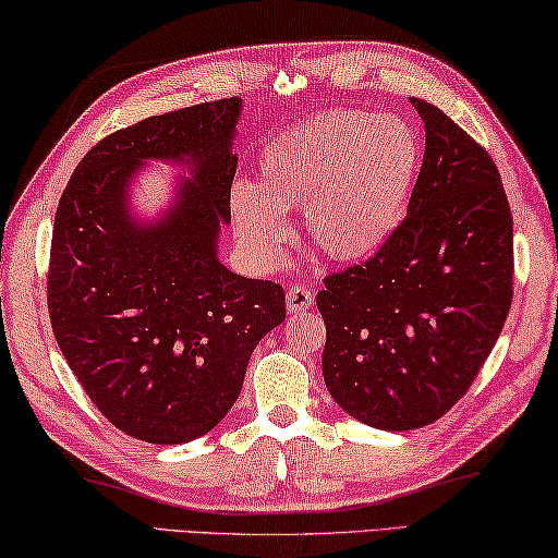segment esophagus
I'll use <instances>...</instances> for the list:
<instances>
[{
	"label": "esophagus",
	"instance_id": "1",
	"mask_svg": "<svg viewBox=\"0 0 558 558\" xmlns=\"http://www.w3.org/2000/svg\"><path fill=\"white\" fill-rule=\"evenodd\" d=\"M314 306V291L308 287L294 284L287 291V308L289 314H304L306 308Z\"/></svg>",
	"mask_w": 558,
	"mask_h": 558
}]
</instances>
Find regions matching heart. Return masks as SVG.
Wrapping results in <instances>:
<instances>
[{
    "label": "heart",
    "instance_id": "obj_1",
    "mask_svg": "<svg viewBox=\"0 0 558 558\" xmlns=\"http://www.w3.org/2000/svg\"><path fill=\"white\" fill-rule=\"evenodd\" d=\"M423 166V143L398 116L316 113L279 131L259 153V185L236 182L232 219L259 267H274L289 240L284 213L336 262L376 254L403 222Z\"/></svg>",
    "mask_w": 558,
    "mask_h": 558
}]
</instances>
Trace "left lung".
<instances>
[{
  "label": "left lung",
  "mask_w": 558,
  "mask_h": 558,
  "mask_svg": "<svg viewBox=\"0 0 558 558\" xmlns=\"http://www.w3.org/2000/svg\"><path fill=\"white\" fill-rule=\"evenodd\" d=\"M425 155L408 215L355 267L324 279V380L380 430L440 420L470 390L511 306L514 230L495 160L440 108L410 98Z\"/></svg>",
  "instance_id": "8db88e82"
}]
</instances>
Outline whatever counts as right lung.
I'll return each instance as SVG.
<instances>
[{
  "instance_id": "right-lung-1",
  "label": "right lung",
  "mask_w": 558,
  "mask_h": 558,
  "mask_svg": "<svg viewBox=\"0 0 558 558\" xmlns=\"http://www.w3.org/2000/svg\"><path fill=\"white\" fill-rule=\"evenodd\" d=\"M240 111V98H222L121 128L86 153L59 199L53 336L94 405L135 440L182 445L213 430L240 396L252 351L287 318L284 289L217 259ZM145 159L191 168L150 226L126 209Z\"/></svg>"
}]
</instances>
